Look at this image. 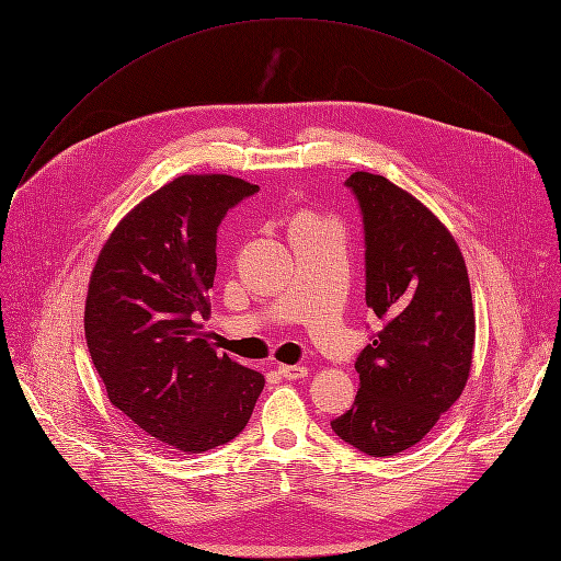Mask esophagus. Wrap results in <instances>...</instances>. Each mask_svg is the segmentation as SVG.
<instances>
[{
    "mask_svg": "<svg viewBox=\"0 0 561 561\" xmlns=\"http://www.w3.org/2000/svg\"><path fill=\"white\" fill-rule=\"evenodd\" d=\"M279 375L284 377V379H302V377H307L309 375V370L305 368V366H279Z\"/></svg>",
    "mask_w": 561,
    "mask_h": 561,
    "instance_id": "1",
    "label": "esophagus"
}]
</instances>
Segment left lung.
I'll list each match as a JSON object with an SVG mask.
<instances>
[{"label":"left lung","mask_w":561,"mask_h":561,"mask_svg":"<svg viewBox=\"0 0 561 561\" xmlns=\"http://www.w3.org/2000/svg\"><path fill=\"white\" fill-rule=\"evenodd\" d=\"M366 233V305L381 320L357 357L355 404L332 430L370 457L416 446L461 396L476 345L463 256L427 206L387 176L352 172Z\"/></svg>","instance_id":"obj_1"}]
</instances>
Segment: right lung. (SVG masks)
<instances>
[{
  "mask_svg": "<svg viewBox=\"0 0 561 561\" xmlns=\"http://www.w3.org/2000/svg\"><path fill=\"white\" fill-rule=\"evenodd\" d=\"M256 191L231 174L176 176L117 222L88 284L85 343L111 404L172 450L241 434L265 385L199 332L218 225Z\"/></svg>",
  "mask_w": 561,
  "mask_h": 561,
  "instance_id": "1",
  "label": "right lung"
}]
</instances>
